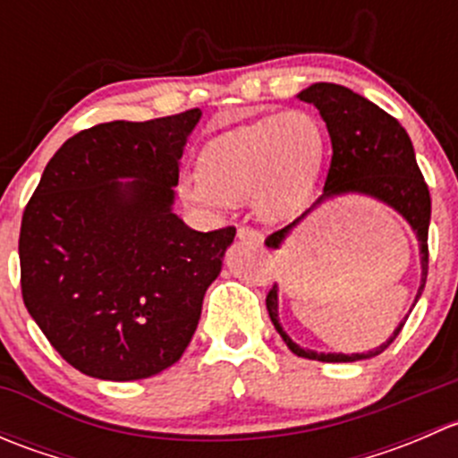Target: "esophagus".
Wrapping results in <instances>:
<instances>
[{"label":"esophagus","mask_w":458,"mask_h":458,"mask_svg":"<svg viewBox=\"0 0 458 458\" xmlns=\"http://www.w3.org/2000/svg\"><path fill=\"white\" fill-rule=\"evenodd\" d=\"M237 239L243 243H257V246L263 243V234L255 228H248V225H242V228L237 230Z\"/></svg>","instance_id":"1"}]
</instances>
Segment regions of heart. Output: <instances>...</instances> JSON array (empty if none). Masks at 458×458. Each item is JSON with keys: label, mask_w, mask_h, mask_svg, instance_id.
Here are the masks:
<instances>
[{"label": "heart", "mask_w": 458, "mask_h": 458, "mask_svg": "<svg viewBox=\"0 0 458 458\" xmlns=\"http://www.w3.org/2000/svg\"><path fill=\"white\" fill-rule=\"evenodd\" d=\"M323 157L326 132L315 114L285 110L208 141L199 173L183 179L179 195L208 212L250 197L261 219L285 221L310 201Z\"/></svg>", "instance_id": "heart-1"}]
</instances>
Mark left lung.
Returning a JSON list of instances; mask_svg holds the SVG:
<instances>
[{
    "label": "left lung",
    "mask_w": 458,
    "mask_h": 458,
    "mask_svg": "<svg viewBox=\"0 0 458 458\" xmlns=\"http://www.w3.org/2000/svg\"><path fill=\"white\" fill-rule=\"evenodd\" d=\"M297 97L306 101V104L315 106L321 119L326 122L327 135H330L332 141L330 170H327L323 195L299 219L285 225L284 230L272 233L266 239V246L272 248V250H281V246L293 234V230L327 201L341 199V197L348 195H359L383 203V206L392 208L396 215H401L408 221V225L412 228L414 237L419 242L421 284H419L417 294H414V308L419 297H421L423 288H426L428 276L429 191L417 165L414 146L410 141L408 132L386 110H381L377 104H372L366 97L357 95V92L345 86L318 81V84L303 88ZM266 308L281 339L285 341V345L297 357L315 359V361L323 363H352L361 361V359L377 357L396 339L405 318H408V315H405L403 321L394 327L390 339L378 345V348L370 350V352H317V350H308L294 344L279 323V288H276V284L267 293ZM412 308H410V312H412Z\"/></svg>",
    "instance_id": "8db88e82"
}]
</instances>
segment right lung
Listing matches in <instances>:
<instances>
[{
	"mask_svg": "<svg viewBox=\"0 0 458 458\" xmlns=\"http://www.w3.org/2000/svg\"><path fill=\"white\" fill-rule=\"evenodd\" d=\"M201 110L77 132L46 165L20 233L21 294L88 377L137 381L182 359L234 228L174 215L179 159Z\"/></svg>",
	"mask_w": 458,
	"mask_h": 458,
	"instance_id": "right-lung-1",
	"label": "right lung"
}]
</instances>
